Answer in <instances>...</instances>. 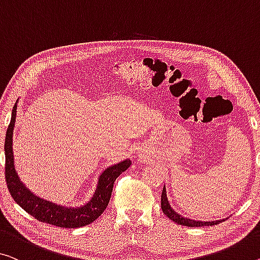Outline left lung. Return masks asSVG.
<instances>
[{"label":"left lung","mask_w":260,"mask_h":260,"mask_svg":"<svg viewBox=\"0 0 260 260\" xmlns=\"http://www.w3.org/2000/svg\"><path fill=\"white\" fill-rule=\"evenodd\" d=\"M161 209L164 211V214L166 215L167 217L171 218L172 221L178 223V224L185 225V226H189V228H197V226H209V225H215L221 223L222 221H213V222H205V221H195V219H190V218H185L182 217L181 215H179L177 211H174V209H172V207L170 206L169 200H167L166 197V189L165 186L162 188V193H161Z\"/></svg>","instance_id":"obj_1"}]
</instances>
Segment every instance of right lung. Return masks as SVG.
Masks as SVG:
<instances>
[{"label": "right lung", "mask_w": 260, "mask_h": 260, "mask_svg": "<svg viewBox=\"0 0 260 260\" xmlns=\"http://www.w3.org/2000/svg\"><path fill=\"white\" fill-rule=\"evenodd\" d=\"M16 110L17 105L15 103L13 108V114L8 126L6 135V181L8 189H9L11 197L15 200L19 207L34 216L36 219L47 224H52L60 228H67V229H73V228H80L90 224L95 219L101 215L107 208L108 203L113 191L114 182L122 172L126 171L131 165L130 159H125L108 167L101 177L99 179L98 188L88 203L82 207L77 208H66V207L58 206L46 200L36 197L35 194L23 185L19 180L17 173L15 171L14 164V152H13V134L16 122Z\"/></svg>", "instance_id": "right-lung-1"}]
</instances>
